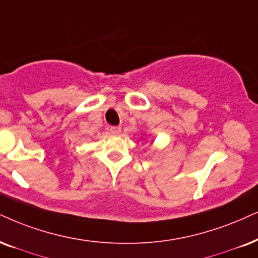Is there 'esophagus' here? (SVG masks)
Here are the masks:
<instances>
[{
	"mask_svg": "<svg viewBox=\"0 0 258 258\" xmlns=\"http://www.w3.org/2000/svg\"><path fill=\"white\" fill-rule=\"evenodd\" d=\"M109 132L112 133V135H119L120 132H121V127L119 126H112L109 128Z\"/></svg>",
	"mask_w": 258,
	"mask_h": 258,
	"instance_id": "34e87169",
	"label": "esophagus"
}]
</instances>
